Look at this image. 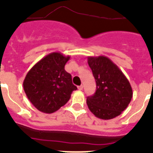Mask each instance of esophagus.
Listing matches in <instances>:
<instances>
[{
  "mask_svg": "<svg viewBox=\"0 0 153 153\" xmlns=\"http://www.w3.org/2000/svg\"><path fill=\"white\" fill-rule=\"evenodd\" d=\"M78 89H79V91H82V89H83V86H82V85H81V86H78Z\"/></svg>",
  "mask_w": 153,
  "mask_h": 153,
  "instance_id": "34e87169",
  "label": "esophagus"
}]
</instances>
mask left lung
<instances>
[{
  "label": "left lung",
  "instance_id": "8db88e82",
  "mask_svg": "<svg viewBox=\"0 0 153 153\" xmlns=\"http://www.w3.org/2000/svg\"><path fill=\"white\" fill-rule=\"evenodd\" d=\"M88 64L96 81V92L86 98L89 109L102 120L119 116L128 107L133 97L129 82L106 56H89Z\"/></svg>",
  "mask_w": 153,
  "mask_h": 153
}]
</instances>
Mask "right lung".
<instances>
[{"instance_id":"1","label":"right lung","mask_w":153,"mask_h":153,"mask_svg":"<svg viewBox=\"0 0 153 153\" xmlns=\"http://www.w3.org/2000/svg\"><path fill=\"white\" fill-rule=\"evenodd\" d=\"M71 56L52 52L36 62L26 74L23 86L28 100L38 110L52 114L63 106L77 87L64 69Z\"/></svg>"}]
</instances>
